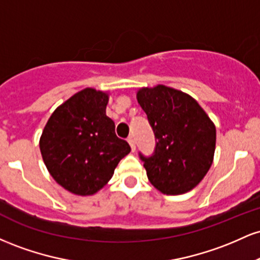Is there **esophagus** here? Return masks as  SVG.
<instances>
[{"instance_id": "34e87169", "label": "esophagus", "mask_w": 260, "mask_h": 260, "mask_svg": "<svg viewBox=\"0 0 260 260\" xmlns=\"http://www.w3.org/2000/svg\"><path fill=\"white\" fill-rule=\"evenodd\" d=\"M128 143H129V145H131V149H132V151H134L136 150V142H134V138L132 136L131 137H128Z\"/></svg>"}]
</instances>
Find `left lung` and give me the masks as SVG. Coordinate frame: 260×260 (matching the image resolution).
Listing matches in <instances>:
<instances>
[{
  "label": "left lung",
  "mask_w": 260,
  "mask_h": 260,
  "mask_svg": "<svg viewBox=\"0 0 260 260\" xmlns=\"http://www.w3.org/2000/svg\"><path fill=\"white\" fill-rule=\"evenodd\" d=\"M137 100L156 142L150 156L139 153L150 183L170 196L193 189L213 164L214 123L192 96L169 86L139 89Z\"/></svg>",
  "instance_id": "1"
}]
</instances>
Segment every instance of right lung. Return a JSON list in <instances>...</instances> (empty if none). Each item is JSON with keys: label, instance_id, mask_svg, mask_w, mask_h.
Instances as JSON below:
<instances>
[{"label": "right lung", "instance_id": "add662e5", "mask_svg": "<svg viewBox=\"0 0 260 260\" xmlns=\"http://www.w3.org/2000/svg\"><path fill=\"white\" fill-rule=\"evenodd\" d=\"M107 103L106 92L83 89L53 111L41 134L40 151L50 175L74 194L100 190L131 151L106 116Z\"/></svg>", "mask_w": 260, "mask_h": 260}]
</instances>
